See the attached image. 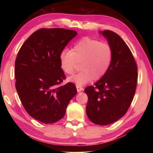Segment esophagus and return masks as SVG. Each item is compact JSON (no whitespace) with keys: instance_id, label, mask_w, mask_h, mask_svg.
I'll use <instances>...</instances> for the list:
<instances>
[{"instance_id":"34e87169","label":"esophagus","mask_w":153,"mask_h":153,"mask_svg":"<svg viewBox=\"0 0 153 153\" xmlns=\"http://www.w3.org/2000/svg\"><path fill=\"white\" fill-rule=\"evenodd\" d=\"M76 88H77V92H80V91H82L83 89V87H82V86H80V85H76Z\"/></svg>"}]
</instances>
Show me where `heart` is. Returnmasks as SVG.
I'll list each match as a JSON object with an SVG mask.
<instances>
[{"mask_svg":"<svg viewBox=\"0 0 153 153\" xmlns=\"http://www.w3.org/2000/svg\"><path fill=\"white\" fill-rule=\"evenodd\" d=\"M113 48L111 45L88 37L74 44L72 50L62 51L59 59L62 70L71 74L77 63H81L79 73L68 78L77 85H83L95 79H100L108 72L112 62Z\"/></svg>","mask_w":153,"mask_h":153,"instance_id":"heart-1","label":"heart"}]
</instances>
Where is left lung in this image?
I'll return each instance as SVG.
<instances>
[{"label": "left lung", "instance_id": "8db88e82", "mask_svg": "<svg viewBox=\"0 0 153 153\" xmlns=\"http://www.w3.org/2000/svg\"><path fill=\"white\" fill-rule=\"evenodd\" d=\"M100 33L113 48L112 62L105 76L84 91L88 97V118L95 124L106 126L121 118L130 106L137 86V66L131 51L118 34L110 30Z\"/></svg>", "mask_w": 153, "mask_h": 153}]
</instances>
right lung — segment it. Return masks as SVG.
<instances>
[{
	"label": "right lung",
	"instance_id": "right-lung-1",
	"mask_svg": "<svg viewBox=\"0 0 153 153\" xmlns=\"http://www.w3.org/2000/svg\"><path fill=\"white\" fill-rule=\"evenodd\" d=\"M74 30L42 28L24 42L15 61L16 89L25 110L32 118L53 123L64 117L77 89L66 79L60 54L76 37Z\"/></svg>",
	"mask_w": 153,
	"mask_h": 153
}]
</instances>
